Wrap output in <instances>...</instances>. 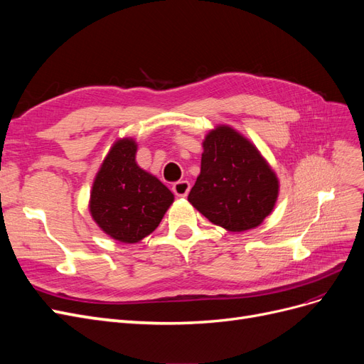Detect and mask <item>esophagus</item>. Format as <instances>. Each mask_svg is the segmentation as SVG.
Listing matches in <instances>:
<instances>
[{"mask_svg": "<svg viewBox=\"0 0 364 364\" xmlns=\"http://www.w3.org/2000/svg\"><path fill=\"white\" fill-rule=\"evenodd\" d=\"M173 193L178 197H186L190 193V182L179 181V182L173 183Z\"/></svg>", "mask_w": 364, "mask_h": 364, "instance_id": "obj_1", "label": "esophagus"}]
</instances>
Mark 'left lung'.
<instances>
[{
  "label": "left lung",
  "instance_id": "8db88e82",
  "mask_svg": "<svg viewBox=\"0 0 364 364\" xmlns=\"http://www.w3.org/2000/svg\"><path fill=\"white\" fill-rule=\"evenodd\" d=\"M200 174L188 202L209 222L229 232L259 226L272 214L279 179L250 139L226 124L206 134Z\"/></svg>",
  "mask_w": 364,
  "mask_h": 364
}]
</instances>
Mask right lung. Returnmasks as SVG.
<instances>
[{
	"mask_svg": "<svg viewBox=\"0 0 364 364\" xmlns=\"http://www.w3.org/2000/svg\"><path fill=\"white\" fill-rule=\"evenodd\" d=\"M134 138H118L98 168L90 196V214L106 235L134 245L155 230L174 202L156 176L136 164Z\"/></svg>",
	"mask_w": 364,
	"mask_h": 364,
	"instance_id": "1",
	"label": "right lung"
}]
</instances>
